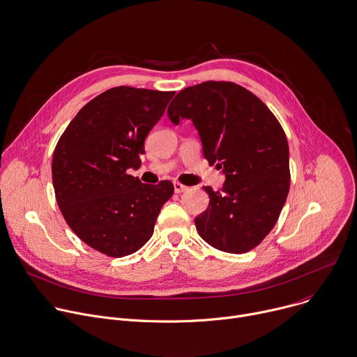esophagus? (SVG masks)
Listing matches in <instances>:
<instances>
[{
  "label": "esophagus",
  "instance_id": "1",
  "mask_svg": "<svg viewBox=\"0 0 357 357\" xmlns=\"http://www.w3.org/2000/svg\"><path fill=\"white\" fill-rule=\"evenodd\" d=\"M174 188H175V192H176V193H183V192H186V190L189 189L188 186L182 185L181 182H174Z\"/></svg>",
  "mask_w": 357,
  "mask_h": 357
}]
</instances>
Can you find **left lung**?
<instances>
[{"label": "left lung", "mask_w": 357, "mask_h": 357, "mask_svg": "<svg viewBox=\"0 0 357 357\" xmlns=\"http://www.w3.org/2000/svg\"><path fill=\"white\" fill-rule=\"evenodd\" d=\"M174 125L190 119L203 155L225 175L210 186L208 207L195 218L202 238L215 250L244 254L275 227L290 189L289 144L271 109L251 91L228 81L182 89L168 107Z\"/></svg>", "instance_id": "8db88e82"}]
</instances>
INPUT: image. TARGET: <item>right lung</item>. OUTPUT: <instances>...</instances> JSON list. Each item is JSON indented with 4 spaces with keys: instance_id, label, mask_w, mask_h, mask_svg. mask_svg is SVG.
I'll return each instance as SVG.
<instances>
[{
    "instance_id": "right-lung-1",
    "label": "right lung",
    "mask_w": 357,
    "mask_h": 357,
    "mask_svg": "<svg viewBox=\"0 0 357 357\" xmlns=\"http://www.w3.org/2000/svg\"><path fill=\"white\" fill-rule=\"evenodd\" d=\"M175 91L114 86L89 100L70 122L53 154L56 200L68 227L95 251L122 258L154 232L174 185L142 183L144 140Z\"/></svg>"
}]
</instances>
